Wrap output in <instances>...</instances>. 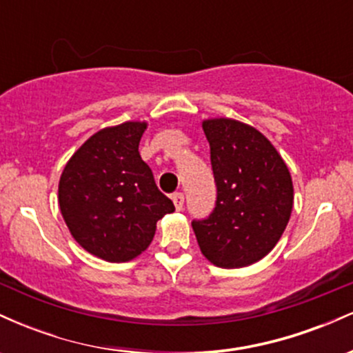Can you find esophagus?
<instances>
[{
	"mask_svg": "<svg viewBox=\"0 0 353 353\" xmlns=\"http://www.w3.org/2000/svg\"><path fill=\"white\" fill-rule=\"evenodd\" d=\"M172 202H174V205H176V209L181 210L182 205H184V194L182 192L172 194Z\"/></svg>",
	"mask_w": 353,
	"mask_h": 353,
	"instance_id": "obj_1",
	"label": "esophagus"
}]
</instances>
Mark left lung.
<instances>
[{"label": "left lung", "mask_w": 353, "mask_h": 353, "mask_svg": "<svg viewBox=\"0 0 353 353\" xmlns=\"http://www.w3.org/2000/svg\"><path fill=\"white\" fill-rule=\"evenodd\" d=\"M202 129L210 145L217 185L216 209L194 221L201 252L210 264L241 269L277 245L294 208V184L285 161L254 125L209 117Z\"/></svg>", "instance_id": "left-lung-1"}]
</instances>
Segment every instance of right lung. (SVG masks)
Returning a JSON list of instances; mask_svg holds the SVG:
<instances>
[{
    "instance_id": "1",
    "label": "right lung",
    "mask_w": 353,
    "mask_h": 353,
    "mask_svg": "<svg viewBox=\"0 0 353 353\" xmlns=\"http://www.w3.org/2000/svg\"><path fill=\"white\" fill-rule=\"evenodd\" d=\"M145 121H125L99 129L71 156L59 177L61 216L71 236L106 262H129L148 249L156 224L174 212L139 143Z\"/></svg>"
}]
</instances>
